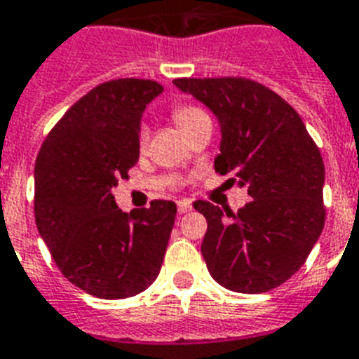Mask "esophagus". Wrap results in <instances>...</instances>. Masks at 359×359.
Segmentation results:
<instances>
[{
  "label": "esophagus",
  "instance_id": "esophagus-1",
  "mask_svg": "<svg viewBox=\"0 0 359 359\" xmlns=\"http://www.w3.org/2000/svg\"><path fill=\"white\" fill-rule=\"evenodd\" d=\"M191 209H192V203L189 200L177 201V212H180V215H185V212H189Z\"/></svg>",
  "mask_w": 359,
  "mask_h": 359
}]
</instances>
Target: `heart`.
<instances>
[{
  "label": "heart",
  "instance_id": "heart-1",
  "mask_svg": "<svg viewBox=\"0 0 359 359\" xmlns=\"http://www.w3.org/2000/svg\"><path fill=\"white\" fill-rule=\"evenodd\" d=\"M203 117H207L205 111H201L196 106L180 104L176 106V108H172L174 123H176V126L182 130L183 133L189 128H192V126H194L200 119H203ZM144 143H147V128H141L139 130V144L144 147Z\"/></svg>",
  "mask_w": 359,
  "mask_h": 359
}]
</instances>
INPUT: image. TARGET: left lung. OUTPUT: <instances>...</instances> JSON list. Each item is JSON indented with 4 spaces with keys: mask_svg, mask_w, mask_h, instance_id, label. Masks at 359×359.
<instances>
[{
    "mask_svg": "<svg viewBox=\"0 0 359 359\" xmlns=\"http://www.w3.org/2000/svg\"><path fill=\"white\" fill-rule=\"evenodd\" d=\"M183 93L220 123L215 170L248 189L238 212L194 201L205 216L201 242L212 279L238 293H264L292 277L325 226V165L292 106L266 86L242 76L176 79Z\"/></svg>",
    "mask_w": 359,
    "mask_h": 359,
    "instance_id": "left-lung-1",
    "label": "left lung"
}]
</instances>
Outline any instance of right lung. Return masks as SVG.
<instances>
[{
    "label": "right lung",
    "mask_w": 359,
    "mask_h": 359,
    "mask_svg": "<svg viewBox=\"0 0 359 359\" xmlns=\"http://www.w3.org/2000/svg\"><path fill=\"white\" fill-rule=\"evenodd\" d=\"M154 80L119 79L86 93L55 124L34 165L38 233L69 283L100 299L133 297L159 275L176 203L123 212L111 189L139 159Z\"/></svg>",
    "instance_id": "right-lung-1"
}]
</instances>
